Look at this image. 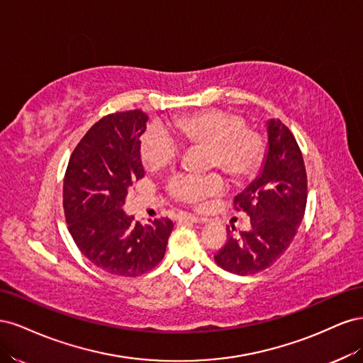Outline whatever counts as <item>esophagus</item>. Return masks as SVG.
<instances>
[{
	"label": "esophagus",
	"mask_w": 363,
	"mask_h": 363,
	"mask_svg": "<svg viewBox=\"0 0 363 363\" xmlns=\"http://www.w3.org/2000/svg\"><path fill=\"white\" fill-rule=\"evenodd\" d=\"M177 219H179V223H183V224H188V223H191V224H196V223H201V221H204L203 218H199V216L191 215V213H180V215L177 216Z\"/></svg>",
	"instance_id": "1"
}]
</instances>
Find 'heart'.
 <instances>
[{"mask_svg": "<svg viewBox=\"0 0 363 363\" xmlns=\"http://www.w3.org/2000/svg\"><path fill=\"white\" fill-rule=\"evenodd\" d=\"M172 128L183 144L206 150V168H219L233 182L250 179L262 162V138L239 115L212 108L175 118ZM139 150L142 163L150 171L169 167L180 155L177 142L160 125H150L142 133ZM221 191L223 180L218 174L175 175L168 184L174 200L194 206Z\"/></svg>", "mask_w": 363, "mask_h": 363, "instance_id": "obj_1", "label": "heart"}]
</instances>
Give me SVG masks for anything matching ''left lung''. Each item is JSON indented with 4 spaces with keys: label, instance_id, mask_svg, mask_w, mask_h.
<instances>
[{
    "label": "left lung",
    "instance_id": "8db88e82",
    "mask_svg": "<svg viewBox=\"0 0 363 363\" xmlns=\"http://www.w3.org/2000/svg\"><path fill=\"white\" fill-rule=\"evenodd\" d=\"M268 150L257 177L235 196L238 211L250 215L251 230L230 235L216 252L223 269L247 276L269 268L288 250L303 221L307 175L298 144L280 119L267 123Z\"/></svg>",
    "mask_w": 363,
    "mask_h": 363
}]
</instances>
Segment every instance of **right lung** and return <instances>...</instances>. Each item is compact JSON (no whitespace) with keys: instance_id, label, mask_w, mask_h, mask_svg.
I'll list each match as a JSON object with an SVG mask.
<instances>
[{"instance_id":"add662e5","label":"right lung","mask_w":363,"mask_h":363,"mask_svg":"<svg viewBox=\"0 0 363 363\" xmlns=\"http://www.w3.org/2000/svg\"><path fill=\"white\" fill-rule=\"evenodd\" d=\"M147 121L142 111L98 121L75 147L63 180L65 218L74 242L95 267L123 277L155 268L174 228L168 218L140 225L123 208L128 189L145 175L139 138Z\"/></svg>"}]
</instances>
